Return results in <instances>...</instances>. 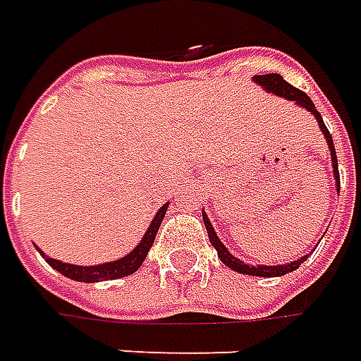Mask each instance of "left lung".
<instances>
[{
	"instance_id": "8db88e82",
	"label": "left lung",
	"mask_w": 361,
	"mask_h": 361,
	"mask_svg": "<svg viewBox=\"0 0 361 361\" xmlns=\"http://www.w3.org/2000/svg\"><path fill=\"white\" fill-rule=\"evenodd\" d=\"M252 81L256 85H260L264 91L268 93H272V95L276 97H284L286 101H292V103H296L298 107L306 109L310 115L316 117L318 121V127H320L322 135L326 137V142H328V149H330V157H332V171H334V180H336V190L340 192V173H338V157H336V149H334V141L332 137H330V130L328 127L324 125V118L318 113V109L314 107V103H312V99L304 91H300L296 87H292V85L284 81V77L278 73H268V75H254ZM202 220H204V226H207V232H209V240L210 244L216 248V252H219L220 262L224 266H228L231 270L234 272H238V274H248V276H262V278H276V276H284L288 272H294L296 268H300V264H304L306 262V258L310 256V254H304L302 258H296V260H292V262H286V264H274V266H268V264H246L244 260H240L238 256H234V254L228 252V248L222 244V240L219 238V234L214 232L212 228V222H210L209 214L207 212H202Z\"/></svg>"
}]
</instances>
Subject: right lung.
Here are the masks:
<instances>
[{
    "mask_svg": "<svg viewBox=\"0 0 361 361\" xmlns=\"http://www.w3.org/2000/svg\"><path fill=\"white\" fill-rule=\"evenodd\" d=\"M166 209H169V202L163 204L159 212L152 216L151 224H149V231L145 232V236L141 238V243L137 244L129 254H125L123 258H117V260H111V262H103V264L95 266H79V264H69V262H61V260H55V258H49L45 252L39 254L45 258V262L55 268L59 274L63 276L71 278V280H77V282H89V284H95V282H101V280H117V278L129 276L133 272H137L141 264L145 262L147 254L151 250L152 243H154V236L159 232V226L163 222L164 214H166Z\"/></svg>",
    "mask_w": 361,
    "mask_h": 361,
    "instance_id": "right-lung-1",
    "label": "right lung"
}]
</instances>
